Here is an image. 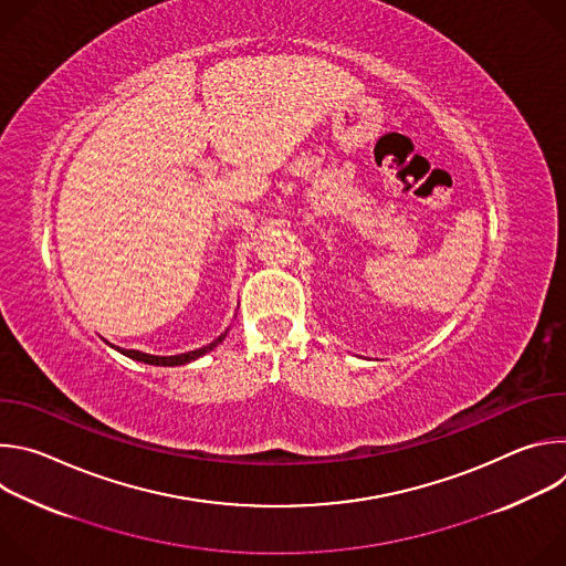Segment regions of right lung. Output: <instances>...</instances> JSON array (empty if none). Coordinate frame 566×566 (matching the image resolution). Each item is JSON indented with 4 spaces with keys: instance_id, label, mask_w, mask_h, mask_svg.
<instances>
[{
    "instance_id": "right-lung-1",
    "label": "right lung",
    "mask_w": 566,
    "mask_h": 566,
    "mask_svg": "<svg viewBox=\"0 0 566 566\" xmlns=\"http://www.w3.org/2000/svg\"><path fill=\"white\" fill-rule=\"evenodd\" d=\"M226 334H228V329H226ZM226 334H221L219 338H214L210 345H206V347H201V349H195V352H186V354H179V356H151V354H143V352H136V349H120V347H116L123 356H127V358H132V360H138V363H147V365H158V367H177V365H186V363H192V360H197V358H201L203 354H208V352H212L223 338H226ZM114 347V345H112Z\"/></svg>"
}]
</instances>
